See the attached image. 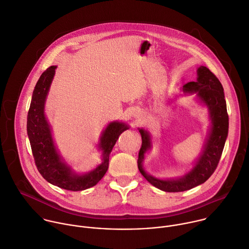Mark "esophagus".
I'll return each instance as SVG.
<instances>
[{"label": "esophagus", "instance_id": "1", "mask_svg": "<svg viewBox=\"0 0 249 249\" xmlns=\"http://www.w3.org/2000/svg\"><path fill=\"white\" fill-rule=\"evenodd\" d=\"M137 119H139V117H137Z\"/></svg>", "mask_w": 249, "mask_h": 249}]
</instances>
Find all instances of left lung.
<instances>
[{"mask_svg":"<svg viewBox=\"0 0 249 249\" xmlns=\"http://www.w3.org/2000/svg\"><path fill=\"white\" fill-rule=\"evenodd\" d=\"M184 93H196L201 103L207 106L212 121L203 151L194 167L185 176L176 179H160L148 175L143 167L145 153L151 148V137L148 131L139 129L142 144L138 153L137 166L141 175L155 187L167 192H180L204 183L215 172L223 153L229 131V116L224 88L216 75L206 67L197 70V80L183 85Z\"/></svg>","mask_w":249,"mask_h":249,"instance_id":"8db88e82","label":"left lung"}]
</instances>
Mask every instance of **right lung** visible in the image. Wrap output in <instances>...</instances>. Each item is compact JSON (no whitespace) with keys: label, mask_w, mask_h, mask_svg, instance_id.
Instances as JSON below:
<instances>
[{"label":"right lung","mask_w":249,"mask_h":249,"mask_svg":"<svg viewBox=\"0 0 249 249\" xmlns=\"http://www.w3.org/2000/svg\"><path fill=\"white\" fill-rule=\"evenodd\" d=\"M56 66L48 68L38 79L27 115V134L35 165L41 176L50 183L61 188L80 191L97 184L109 168V157L121 135L128 126L120 122L108 124L102 132L99 147L103 152V162L87 174L78 175L71 171L57 152L53 141L51 128L44 114L46 97L51 85Z\"/></svg>","instance_id":"add662e5"}]
</instances>
